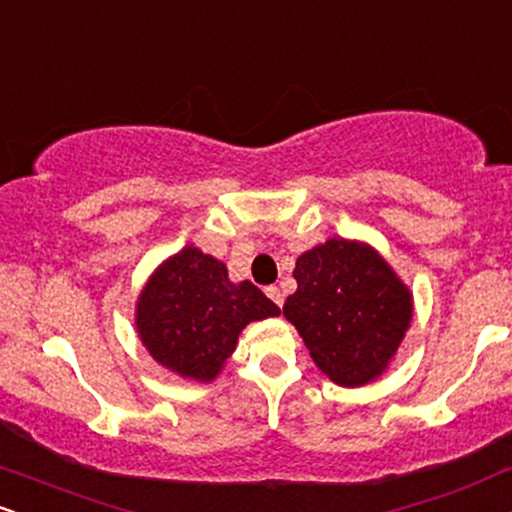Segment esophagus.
<instances>
[{"mask_svg": "<svg viewBox=\"0 0 512 512\" xmlns=\"http://www.w3.org/2000/svg\"><path fill=\"white\" fill-rule=\"evenodd\" d=\"M264 291H267V295L274 300L276 305H279V307L283 305V293H281L279 286H267V288H264Z\"/></svg>", "mask_w": 512, "mask_h": 512, "instance_id": "34e87169", "label": "esophagus"}]
</instances>
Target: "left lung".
<instances>
[{"label":"left lung","mask_w":512,"mask_h":512,"mask_svg":"<svg viewBox=\"0 0 512 512\" xmlns=\"http://www.w3.org/2000/svg\"><path fill=\"white\" fill-rule=\"evenodd\" d=\"M298 291L283 315L331 381L362 386L384 372L412 317V298L362 243L331 238L295 262Z\"/></svg>","instance_id":"8db88e82"}]
</instances>
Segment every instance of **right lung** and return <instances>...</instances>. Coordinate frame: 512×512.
<instances>
[{"label":"right lung","instance_id":"1","mask_svg":"<svg viewBox=\"0 0 512 512\" xmlns=\"http://www.w3.org/2000/svg\"><path fill=\"white\" fill-rule=\"evenodd\" d=\"M279 307L255 283H231L219 260L186 248L164 262L138 303V331L159 365L212 381L236 350L238 334Z\"/></svg>","mask_w":512,"mask_h":512}]
</instances>
